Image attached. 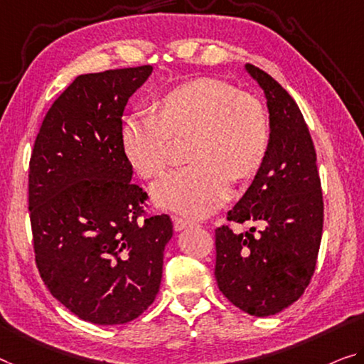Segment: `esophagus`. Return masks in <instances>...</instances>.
<instances>
[{
    "instance_id": "34e87169",
    "label": "esophagus",
    "mask_w": 364,
    "mask_h": 364,
    "mask_svg": "<svg viewBox=\"0 0 364 364\" xmlns=\"http://www.w3.org/2000/svg\"><path fill=\"white\" fill-rule=\"evenodd\" d=\"M172 223H174V229L176 231H182V229H186L188 226H193L195 223L186 220V218H178V216H172Z\"/></svg>"
}]
</instances>
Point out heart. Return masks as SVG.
Masks as SVG:
<instances>
[{"instance_id":"heart-1","label":"heart","mask_w":364,"mask_h":364,"mask_svg":"<svg viewBox=\"0 0 364 364\" xmlns=\"http://www.w3.org/2000/svg\"><path fill=\"white\" fill-rule=\"evenodd\" d=\"M156 114H135L122 127V149L143 178L171 161L172 136L192 135L188 158L153 183L156 205L188 216H206L225 203L232 177L259 171L270 146V120L252 94L215 77H195L156 102Z\"/></svg>"}]
</instances>
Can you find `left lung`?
Listing matches in <instances>:
<instances>
[{"mask_svg":"<svg viewBox=\"0 0 364 364\" xmlns=\"http://www.w3.org/2000/svg\"><path fill=\"white\" fill-rule=\"evenodd\" d=\"M245 70L265 94L270 146L228 221L259 223L262 229H216L215 277L234 306L267 317L298 301L314 275L323 200L314 143L298 104L265 71L249 63Z\"/></svg>","mask_w":364,"mask_h":364,"instance_id":"8db88e82","label":"left lung"}]
</instances>
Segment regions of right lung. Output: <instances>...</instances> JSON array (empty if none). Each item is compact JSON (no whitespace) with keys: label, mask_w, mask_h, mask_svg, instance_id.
<instances>
[{"label":"right lung","mask_w":364,"mask_h":364,"mask_svg":"<svg viewBox=\"0 0 364 364\" xmlns=\"http://www.w3.org/2000/svg\"><path fill=\"white\" fill-rule=\"evenodd\" d=\"M151 71L77 76L48 109L31 156L38 273L66 309L99 326L130 322L153 304L172 237L169 216L144 213L148 195L122 149L125 105Z\"/></svg>","instance_id":"1"}]
</instances>
